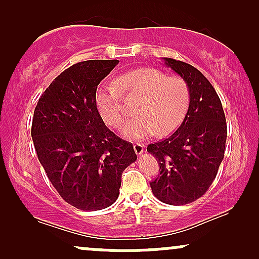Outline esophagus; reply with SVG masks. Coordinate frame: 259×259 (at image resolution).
I'll return each instance as SVG.
<instances>
[{"mask_svg":"<svg viewBox=\"0 0 259 259\" xmlns=\"http://www.w3.org/2000/svg\"><path fill=\"white\" fill-rule=\"evenodd\" d=\"M144 145L142 144H135L134 145V151H135V153L138 154V156H140L142 152H144Z\"/></svg>","mask_w":259,"mask_h":259,"instance_id":"1","label":"esophagus"}]
</instances>
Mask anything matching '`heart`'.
Returning <instances> with one entry per match:
<instances>
[{"instance_id":"1","label":"heart","mask_w":259,"mask_h":259,"mask_svg":"<svg viewBox=\"0 0 259 259\" xmlns=\"http://www.w3.org/2000/svg\"><path fill=\"white\" fill-rule=\"evenodd\" d=\"M140 96L135 118L123 129L130 140L148 136H164L180 125L190 105V89L185 79L160 72L154 68H141L125 73L117 79V86H101L96 103L106 123L119 129L124 123L123 96Z\"/></svg>"}]
</instances>
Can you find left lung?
<instances>
[{"mask_svg": "<svg viewBox=\"0 0 259 259\" xmlns=\"http://www.w3.org/2000/svg\"><path fill=\"white\" fill-rule=\"evenodd\" d=\"M164 63L185 79L190 105L177 132L147 146L159 164L158 177L150 185L163 203L181 206L212 185L224 158L228 129L221 99L206 76L185 62L164 58Z\"/></svg>", "mask_w": 259, "mask_h": 259, "instance_id": "1", "label": "left lung"}]
</instances>
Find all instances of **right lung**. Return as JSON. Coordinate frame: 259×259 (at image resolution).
Returning a JSON list of instances; mask_svg holds the SVG:
<instances>
[{"mask_svg":"<svg viewBox=\"0 0 259 259\" xmlns=\"http://www.w3.org/2000/svg\"><path fill=\"white\" fill-rule=\"evenodd\" d=\"M119 61L79 62L61 73L38 99L31 136L50 181L61 197L81 210L112 206L121 174L138 159L132 142L105 125L96 90Z\"/></svg>","mask_w":259,"mask_h":259,"instance_id":"add662e5","label":"right lung"}]
</instances>
